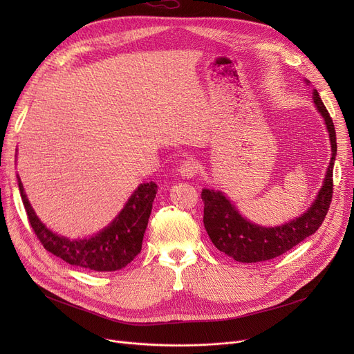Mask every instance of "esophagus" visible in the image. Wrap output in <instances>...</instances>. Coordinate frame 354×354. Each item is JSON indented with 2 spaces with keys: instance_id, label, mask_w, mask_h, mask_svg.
I'll list each match as a JSON object with an SVG mask.
<instances>
[{
  "instance_id": "obj_1",
  "label": "esophagus",
  "mask_w": 354,
  "mask_h": 354,
  "mask_svg": "<svg viewBox=\"0 0 354 354\" xmlns=\"http://www.w3.org/2000/svg\"><path fill=\"white\" fill-rule=\"evenodd\" d=\"M198 162L195 159H187L183 160L179 166V174L183 176V178H194L196 174H198Z\"/></svg>"
}]
</instances>
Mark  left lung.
Masks as SVG:
<instances>
[{"instance_id":"obj_1","label":"left lung","mask_w":354,"mask_h":354,"mask_svg":"<svg viewBox=\"0 0 354 354\" xmlns=\"http://www.w3.org/2000/svg\"><path fill=\"white\" fill-rule=\"evenodd\" d=\"M306 83L308 84L310 82L306 80ZM313 100L327 127L331 143V159L323 187L306 212L286 222L281 227H261L252 224L241 215L234 203L221 191L202 189L203 225L212 244L235 261L259 263L287 252L317 231L327 215L333 196V166L337 153L336 130L317 90H313Z\"/></svg>"}]
</instances>
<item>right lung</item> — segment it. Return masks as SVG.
Segmentation results:
<instances>
[{
	"instance_id": "1",
	"label": "right lung",
	"mask_w": 354,
	"mask_h": 354,
	"mask_svg": "<svg viewBox=\"0 0 354 354\" xmlns=\"http://www.w3.org/2000/svg\"><path fill=\"white\" fill-rule=\"evenodd\" d=\"M17 179L28 221L37 238L47 251L70 266L93 271H118L133 261L140 252L158 191L155 182L140 183L120 214L99 234L83 239H70L57 235L43 224L30 205L20 176L17 175Z\"/></svg>"
}]
</instances>
